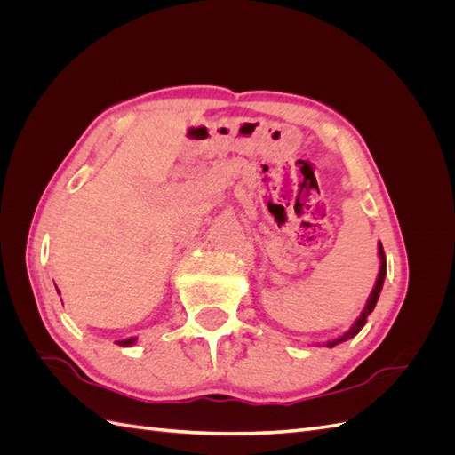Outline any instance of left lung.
Instances as JSON below:
<instances>
[{
  "label": "left lung",
  "instance_id": "left-lung-1",
  "mask_svg": "<svg viewBox=\"0 0 455 455\" xmlns=\"http://www.w3.org/2000/svg\"><path fill=\"white\" fill-rule=\"evenodd\" d=\"M379 261H381V266H379V273H378V279H376V284H374V288H371V292H370V296H368V301H366V306H364V309H363V313H361V316L359 319L355 321V324L347 330L346 334L343 336H339V338H336V339H332V341H326L324 346L326 347H334V346H338V343H341V341H347V339H351V338H355L356 334L361 332L363 330V326L366 324V319H368V315L374 311V307H376V304H378V298H379V292H381V288H383V281H385V273H387V264H385V252H383V246H381V243H379Z\"/></svg>",
  "mask_w": 455,
  "mask_h": 455
}]
</instances>
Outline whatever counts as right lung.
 <instances>
[{
	"label": "right lung",
	"instance_id": "add662e5",
	"mask_svg": "<svg viewBox=\"0 0 455 455\" xmlns=\"http://www.w3.org/2000/svg\"><path fill=\"white\" fill-rule=\"evenodd\" d=\"M134 341H136V338H127V339H121L117 343H119V346H123V347H129V346H132Z\"/></svg>",
	"mask_w": 455,
	"mask_h": 455
}]
</instances>
